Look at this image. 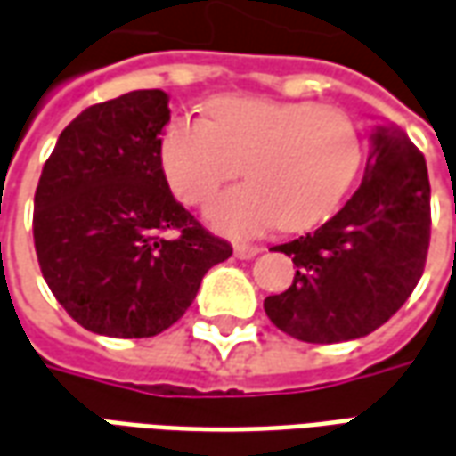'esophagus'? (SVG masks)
<instances>
[{
    "instance_id": "esophagus-1",
    "label": "esophagus",
    "mask_w": 456,
    "mask_h": 456,
    "mask_svg": "<svg viewBox=\"0 0 456 456\" xmlns=\"http://www.w3.org/2000/svg\"><path fill=\"white\" fill-rule=\"evenodd\" d=\"M233 250L235 257H240V260H250V257H255V255L260 253V248L253 243H235Z\"/></svg>"
}]
</instances>
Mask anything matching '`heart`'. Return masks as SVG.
<instances>
[{"label": "heart", "instance_id": "b5f03b06", "mask_svg": "<svg viewBox=\"0 0 456 456\" xmlns=\"http://www.w3.org/2000/svg\"><path fill=\"white\" fill-rule=\"evenodd\" d=\"M171 191L203 206L240 174L248 182L213 203L211 221L250 235L280 221L305 231L337 211L363 159V142L348 112L314 102L225 95L208 119H171L159 142Z\"/></svg>", "mask_w": 456, "mask_h": 456}]
</instances>
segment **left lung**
<instances>
[{
  "label": "left lung",
  "instance_id": "obj_1",
  "mask_svg": "<svg viewBox=\"0 0 456 456\" xmlns=\"http://www.w3.org/2000/svg\"><path fill=\"white\" fill-rule=\"evenodd\" d=\"M363 182L314 233L277 245L295 282L265 299L280 331L306 344L366 337L405 305L429 248V179L422 151L395 125H378Z\"/></svg>",
  "mask_w": 456,
  "mask_h": 456
}]
</instances>
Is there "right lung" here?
Listing matches in <instances>:
<instances>
[{"label": "right lung", "mask_w": 456, "mask_h": 456, "mask_svg": "<svg viewBox=\"0 0 456 456\" xmlns=\"http://www.w3.org/2000/svg\"><path fill=\"white\" fill-rule=\"evenodd\" d=\"M164 90L90 105L61 132L34 196V245L61 306L93 334L157 337L233 255L169 191ZM167 232H176L169 239Z\"/></svg>", "instance_id": "right-lung-1"}]
</instances>
